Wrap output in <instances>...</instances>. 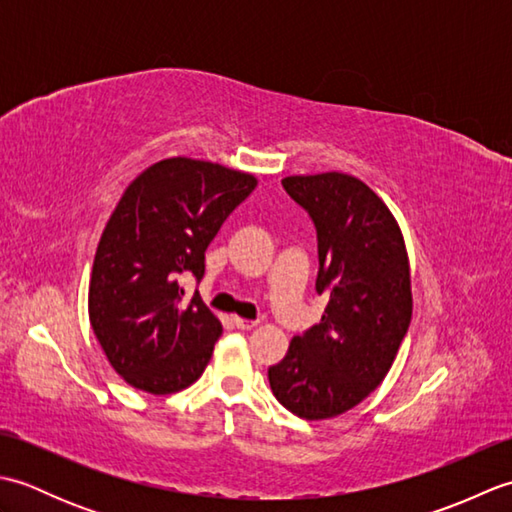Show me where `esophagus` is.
Segmentation results:
<instances>
[{
    "label": "esophagus",
    "instance_id": "esophagus-1",
    "mask_svg": "<svg viewBox=\"0 0 512 512\" xmlns=\"http://www.w3.org/2000/svg\"><path fill=\"white\" fill-rule=\"evenodd\" d=\"M233 325H235L237 330H253V328H257V321H248V319L233 317Z\"/></svg>",
    "mask_w": 512,
    "mask_h": 512
}]
</instances>
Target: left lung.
<instances>
[{
	"label": "left lung",
	"instance_id": "8db88e82",
	"mask_svg": "<svg viewBox=\"0 0 512 512\" xmlns=\"http://www.w3.org/2000/svg\"><path fill=\"white\" fill-rule=\"evenodd\" d=\"M281 184L317 228L328 308L268 380L295 416L325 420L365 400L394 363L411 321L409 259L394 215L365 182L330 171Z\"/></svg>",
	"mask_w": 512,
	"mask_h": 512
}]
</instances>
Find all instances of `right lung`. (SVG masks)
Wrapping results in <instances>:
<instances>
[{
  "label": "right lung",
  "instance_id": "add662e5",
  "mask_svg": "<svg viewBox=\"0 0 512 512\" xmlns=\"http://www.w3.org/2000/svg\"><path fill=\"white\" fill-rule=\"evenodd\" d=\"M257 187L215 162L167 158L125 189L96 248L90 323L129 385L165 396L195 383L222 323L180 279L204 277V250Z\"/></svg>",
  "mask_w": 512,
  "mask_h": 512
}]
</instances>
